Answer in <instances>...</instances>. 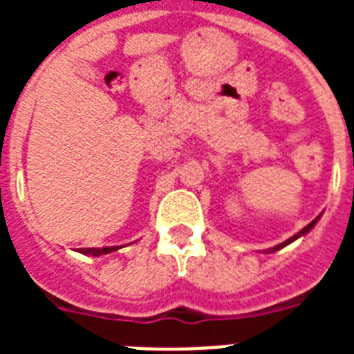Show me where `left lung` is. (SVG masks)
I'll list each match as a JSON object with an SVG mask.
<instances>
[{"mask_svg": "<svg viewBox=\"0 0 354 354\" xmlns=\"http://www.w3.org/2000/svg\"><path fill=\"white\" fill-rule=\"evenodd\" d=\"M318 218H319V216H318ZM318 218H316V221H313V222H310V224H308V226H305V227H303L301 232L297 233V235L290 236V239H288V241H285V242H283V244H279V246H275V248H274V250H279V248L286 246V244H290V242H292V241H296L297 236H301V235H305V233H308V232H310V230H313V227H314V224H316V222H318Z\"/></svg>", "mask_w": 354, "mask_h": 354, "instance_id": "1", "label": "left lung"}]
</instances>
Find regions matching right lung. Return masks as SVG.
I'll use <instances>...</instances> for the list:
<instances>
[{
	"label": "right lung",
	"instance_id": "1",
	"mask_svg": "<svg viewBox=\"0 0 354 354\" xmlns=\"http://www.w3.org/2000/svg\"><path fill=\"white\" fill-rule=\"evenodd\" d=\"M115 250H119V248H86V250H82V253L99 257V255H106V253H112L115 252Z\"/></svg>",
	"mask_w": 354,
	"mask_h": 354
}]
</instances>
